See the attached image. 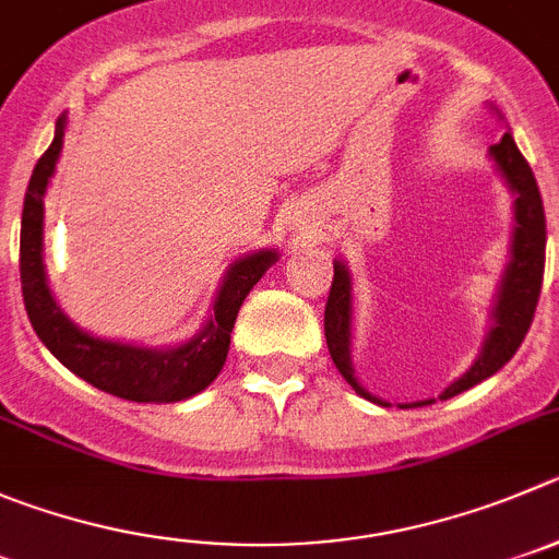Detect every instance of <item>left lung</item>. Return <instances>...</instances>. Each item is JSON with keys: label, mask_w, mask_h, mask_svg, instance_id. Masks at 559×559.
<instances>
[{"label": "left lung", "mask_w": 559, "mask_h": 559, "mask_svg": "<svg viewBox=\"0 0 559 559\" xmlns=\"http://www.w3.org/2000/svg\"><path fill=\"white\" fill-rule=\"evenodd\" d=\"M499 115V109L493 107ZM488 159L504 179L508 190L513 192V237H510V259L504 264L502 281L497 286L491 306V325L483 338L477 358L472 367L452 380L438 400H450L472 385L483 383L491 374H497L515 350L524 342L526 331L535 317V306L540 297V284H544V262H546V215L544 201H540L538 181L532 176V168L521 156L513 134L504 132L497 145L488 148ZM325 338L331 350L333 364L342 372V378L361 394L364 400L378 405H391L385 400L374 397L372 391L364 389L361 380L353 369V275L350 267L338 259H333V284L325 306ZM436 400H416V403H400V408H419Z\"/></svg>", "instance_id": "8db88e82"}]
</instances>
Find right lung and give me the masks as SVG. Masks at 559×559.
<instances>
[{
  "mask_svg": "<svg viewBox=\"0 0 559 559\" xmlns=\"http://www.w3.org/2000/svg\"><path fill=\"white\" fill-rule=\"evenodd\" d=\"M66 127L68 115L62 112L57 118L55 140L35 165L21 212V292L29 322L62 367L112 397L132 403H179L195 397L221 374L239 306L278 262V250L262 248L234 259L217 286L212 314L187 342L140 347L82 331L51 295L44 264V195L60 159Z\"/></svg>",
  "mask_w": 559,
  "mask_h": 559,
  "instance_id": "add662e5",
  "label": "right lung"
}]
</instances>
